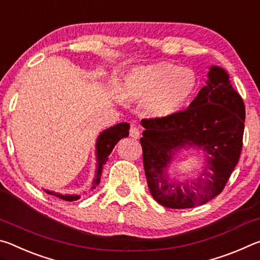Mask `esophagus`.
Masks as SVG:
<instances>
[{"label":"esophagus","instance_id":"1","mask_svg":"<svg viewBox=\"0 0 260 260\" xmlns=\"http://www.w3.org/2000/svg\"><path fill=\"white\" fill-rule=\"evenodd\" d=\"M140 128L138 126H132L131 129H129V135L132 136V138L134 139H139L140 138Z\"/></svg>","mask_w":260,"mask_h":260}]
</instances>
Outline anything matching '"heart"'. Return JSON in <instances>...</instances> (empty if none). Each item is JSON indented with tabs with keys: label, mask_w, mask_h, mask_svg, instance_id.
<instances>
[{
	"label": "heart",
	"mask_w": 260,
	"mask_h": 260,
	"mask_svg": "<svg viewBox=\"0 0 260 260\" xmlns=\"http://www.w3.org/2000/svg\"><path fill=\"white\" fill-rule=\"evenodd\" d=\"M191 70L175 64L155 63L134 68L127 73L121 87L128 101H146L144 108L151 117L165 118L177 113L196 88Z\"/></svg>",
	"instance_id": "heart-1"
}]
</instances>
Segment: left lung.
Instances as JSON below:
<instances>
[{
    "label": "left lung",
    "mask_w": 260,
    "mask_h": 260,
    "mask_svg": "<svg viewBox=\"0 0 260 260\" xmlns=\"http://www.w3.org/2000/svg\"><path fill=\"white\" fill-rule=\"evenodd\" d=\"M245 108L221 68L212 67L209 80L189 107L165 118L142 119L140 139L143 166L153 200L170 209H190L208 203L223 190L240 159ZM196 145L207 152L200 177L190 182L168 181L164 171L174 151Z\"/></svg>",
    "instance_id": "obj_1"
}]
</instances>
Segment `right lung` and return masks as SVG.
<instances>
[{"label": "right lung", "instance_id": "add662e5", "mask_svg": "<svg viewBox=\"0 0 260 260\" xmlns=\"http://www.w3.org/2000/svg\"><path fill=\"white\" fill-rule=\"evenodd\" d=\"M128 129L129 125L127 124V122H120V124L114 125L111 128L104 131L103 133L99 136L98 144H96V148H98V151H96V155H98V174H96V179L94 180L93 188H95V184H98L100 182V175L101 172H102V166L107 162L108 156L111 153L118 141L128 136ZM47 192L55 195V193L51 191ZM56 196H58L59 199L69 202L76 201L79 199L78 195H59V193H56Z\"/></svg>", "mask_w": 260, "mask_h": 260}]
</instances>
